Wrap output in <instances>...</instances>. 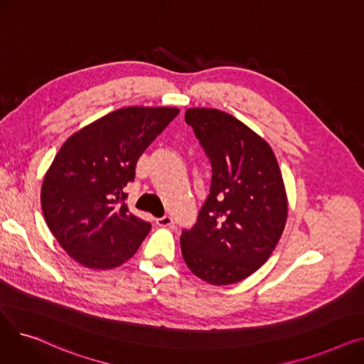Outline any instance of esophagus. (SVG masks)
<instances>
[{"label": "esophagus", "mask_w": 364, "mask_h": 364, "mask_svg": "<svg viewBox=\"0 0 364 364\" xmlns=\"http://www.w3.org/2000/svg\"><path fill=\"white\" fill-rule=\"evenodd\" d=\"M172 223H174V220H172L171 215H164L161 218H156V224L159 227H169V225H172Z\"/></svg>", "instance_id": "obj_1"}]
</instances>
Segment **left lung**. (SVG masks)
<instances>
[{
	"instance_id": "1",
	"label": "left lung",
	"mask_w": 364,
	"mask_h": 364,
	"mask_svg": "<svg viewBox=\"0 0 364 364\" xmlns=\"http://www.w3.org/2000/svg\"><path fill=\"white\" fill-rule=\"evenodd\" d=\"M213 177L196 224L181 233L187 267L211 284L237 283L257 272L276 247L288 199L272 147L232 114L186 112Z\"/></svg>"
}]
</instances>
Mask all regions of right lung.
I'll return each mask as SVG.
<instances>
[{"label":"right lung","mask_w":364,"mask_h":364,"mask_svg":"<svg viewBox=\"0 0 364 364\" xmlns=\"http://www.w3.org/2000/svg\"><path fill=\"white\" fill-rule=\"evenodd\" d=\"M176 107H124L75 132L44 177L41 205L63 250L88 269H113L134 254L150 223L129 214L125 186Z\"/></svg>","instance_id":"add662e5"}]
</instances>
